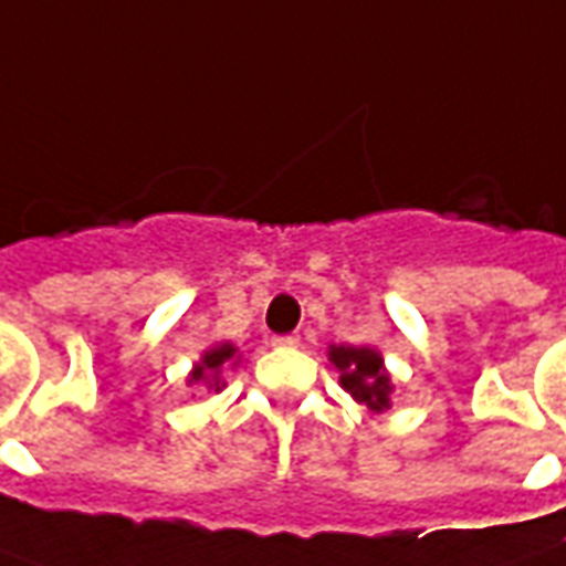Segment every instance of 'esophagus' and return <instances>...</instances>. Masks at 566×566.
<instances>
[{
	"mask_svg": "<svg viewBox=\"0 0 566 566\" xmlns=\"http://www.w3.org/2000/svg\"><path fill=\"white\" fill-rule=\"evenodd\" d=\"M271 344L274 346H298L301 337L298 334H277V337H271Z\"/></svg>",
	"mask_w": 566,
	"mask_h": 566,
	"instance_id": "esophagus-1",
	"label": "esophagus"
}]
</instances>
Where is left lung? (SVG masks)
Listing matches in <instances>:
<instances>
[{"mask_svg":"<svg viewBox=\"0 0 566 566\" xmlns=\"http://www.w3.org/2000/svg\"><path fill=\"white\" fill-rule=\"evenodd\" d=\"M334 368L340 370V386H344L356 401L368 403L370 410H386L389 407V374L382 370V358L368 346H332Z\"/></svg>","mask_w":566,"mask_h":566,"instance_id":"obj_1","label":"left lung"}]
</instances>
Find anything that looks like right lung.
<instances>
[{
    "mask_svg": "<svg viewBox=\"0 0 566 566\" xmlns=\"http://www.w3.org/2000/svg\"><path fill=\"white\" fill-rule=\"evenodd\" d=\"M234 356V346L232 344H222V346H213V349H208L205 353V358H201V365H196V370H192V377H189V382H201V379L213 377V386L220 389V379H217V370L229 361V358Z\"/></svg>",
    "mask_w": 566,
    "mask_h": 566,
    "instance_id": "obj_1",
    "label": "right lung"
}]
</instances>
